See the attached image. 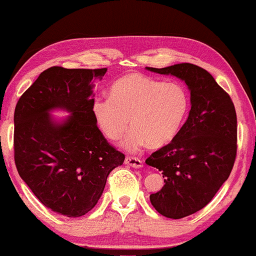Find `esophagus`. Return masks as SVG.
I'll return each instance as SVG.
<instances>
[{"mask_svg": "<svg viewBox=\"0 0 256 256\" xmlns=\"http://www.w3.org/2000/svg\"><path fill=\"white\" fill-rule=\"evenodd\" d=\"M125 164L128 165V166L136 168V169H140V168L143 166V162L140 158H136V156H126Z\"/></svg>", "mask_w": 256, "mask_h": 256, "instance_id": "1", "label": "esophagus"}]
</instances>
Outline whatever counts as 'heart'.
<instances>
[{
	"mask_svg": "<svg viewBox=\"0 0 256 256\" xmlns=\"http://www.w3.org/2000/svg\"><path fill=\"white\" fill-rule=\"evenodd\" d=\"M190 106V94L182 84L134 72L114 81L110 97L94 98L92 114L112 141L122 138L130 124L132 130L122 147L136 152L146 144L160 148L174 141L186 122Z\"/></svg>",
	"mask_w": 256,
	"mask_h": 256,
	"instance_id": "heart-1",
	"label": "heart"
}]
</instances>
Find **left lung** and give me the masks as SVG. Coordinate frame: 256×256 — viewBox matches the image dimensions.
<instances>
[{"mask_svg":"<svg viewBox=\"0 0 256 256\" xmlns=\"http://www.w3.org/2000/svg\"><path fill=\"white\" fill-rule=\"evenodd\" d=\"M150 72L172 75L190 91V110L178 136L146 162L162 171L164 186L150 196L165 218H182L210 203L228 178L237 154V115L231 97L210 72L190 63Z\"/></svg>","mask_w":256,"mask_h":256,"instance_id":"obj_1","label":"left lung"}]
</instances>
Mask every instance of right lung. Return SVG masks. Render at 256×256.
I'll return each instance as SVG.
<instances>
[{
    "label": "right lung",
    "instance_id": "1",
    "mask_svg": "<svg viewBox=\"0 0 256 256\" xmlns=\"http://www.w3.org/2000/svg\"><path fill=\"white\" fill-rule=\"evenodd\" d=\"M103 69L42 72L14 110V162L19 176L52 212L78 218L94 209L110 171L125 156L109 144L92 114ZM53 108L69 111L56 122Z\"/></svg>",
    "mask_w": 256,
    "mask_h": 256
}]
</instances>
